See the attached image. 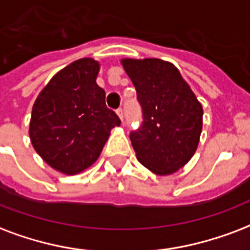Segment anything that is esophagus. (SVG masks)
<instances>
[{
    "label": "esophagus",
    "instance_id": "esophagus-1",
    "mask_svg": "<svg viewBox=\"0 0 250 250\" xmlns=\"http://www.w3.org/2000/svg\"><path fill=\"white\" fill-rule=\"evenodd\" d=\"M117 114H118V117L121 118V121H123V110H122V108H118Z\"/></svg>",
    "mask_w": 250,
    "mask_h": 250
}]
</instances>
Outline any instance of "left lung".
Wrapping results in <instances>:
<instances>
[{
  "label": "left lung",
  "mask_w": 250,
  "mask_h": 250,
  "mask_svg": "<svg viewBox=\"0 0 250 250\" xmlns=\"http://www.w3.org/2000/svg\"><path fill=\"white\" fill-rule=\"evenodd\" d=\"M143 110V125L129 133L142 165L157 176L180 170L199 144L203 108L171 62L123 59Z\"/></svg>",
  "instance_id": "obj_1"
}]
</instances>
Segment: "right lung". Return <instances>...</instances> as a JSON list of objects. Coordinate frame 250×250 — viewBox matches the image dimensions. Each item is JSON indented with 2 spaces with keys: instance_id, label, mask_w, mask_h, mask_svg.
<instances>
[{
  "instance_id": "add662e5",
  "label": "right lung",
  "mask_w": 250,
  "mask_h": 250,
  "mask_svg": "<svg viewBox=\"0 0 250 250\" xmlns=\"http://www.w3.org/2000/svg\"><path fill=\"white\" fill-rule=\"evenodd\" d=\"M100 62L85 57L57 72L32 106L30 139L38 155L66 176L97 161L121 119L104 104L95 83Z\"/></svg>"
}]
</instances>
